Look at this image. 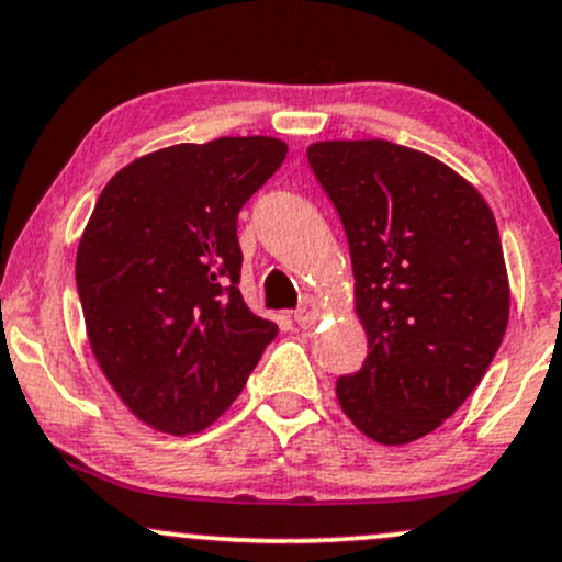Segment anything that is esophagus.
Segmentation results:
<instances>
[{"mask_svg":"<svg viewBox=\"0 0 562 562\" xmlns=\"http://www.w3.org/2000/svg\"><path fill=\"white\" fill-rule=\"evenodd\" d=\"M317 315H321V304H317V301L310 299V296L301 301L299 310L293 312V317H296L299 326H312V323L317 321Z\"/></svg>","mask_w":562,"mask_h":562,"instance_id":"1","label":"esophagus"}]
</instances>
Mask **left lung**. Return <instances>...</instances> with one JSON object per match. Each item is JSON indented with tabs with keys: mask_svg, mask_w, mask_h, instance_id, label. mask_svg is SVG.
Segmentation results:
<instances>
[{
	"mask_svg": "<svg viewBox=\"0 0 562 562\" xmlns=\"http://www.w3.org/2000/svg\"><path fill=\"white\" fill-rule=\"evenodd\" d=\"M310 167L345 226L360 371L336 380L345 415L380 445L439 428L474 393L509 323L495 217L471 182L385 139L315 142Z\"/></svg>",
	"mask_w": 562,
	"mask_h": 562,
	"instance_id": "left-lung-1",
	"label": "left lung"
}]
</instances>
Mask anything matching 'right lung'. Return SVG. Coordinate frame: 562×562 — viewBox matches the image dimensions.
Wrapping results in <instances>:
<instances>
[{"label": "right lung", "instance_id": "1", "mask_svg": "<svg viewBox=\"0 0 562 562\" xmlns=\"http://www.w3.org/2000/svg\"><path fill=\"white\" fill-rule=\"evenodd\" d=\"M285 153L274 137L175 145L104 186L75 280L93 356L142 423L177 436L215 423L277 336L239 293L236 221Z\"/></svg>", "mask_w": 562, "mask_h": 562}]
</instances>
